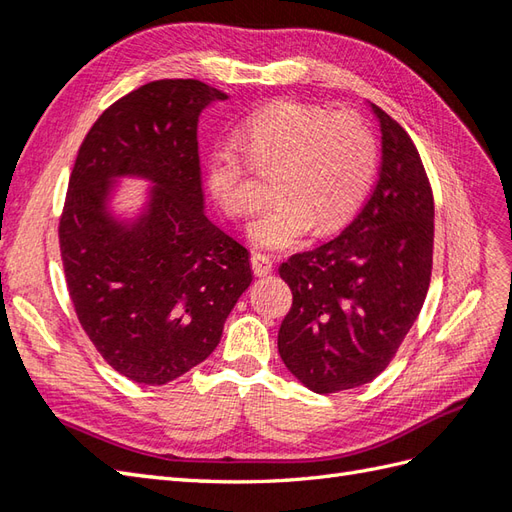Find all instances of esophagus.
<instances>
[{
	"label": "esophagus",
	"instance_id": "1",
	"mask_svg": "<svg viewBox=\"0 0 512 512\" xmlns=\"http://www.w3.org/2000/svg\"><path fill=\"white\" fill-rule=\"evenodd\" d=\"M251 266H253L255 277H266V275H270V272H272L270 257L261 255V253H253L251 255Z\"/></svg>",
	"mask_w": 512,
	"mask_h": 512
}]
</instances>
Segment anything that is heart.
<instances>
[{
	"mask_svg": "<svg viewBox=\"0 0 512 512\" xmlns=\"http://www.w3.org/2000/svg\"><path fill=\"white\" fill-rule=\"evenodd\" d=\"M240 139L251 168L272 174L275 202L248 227L251 242L266 251L292 248L312 227L320 235L342 229L373 187L377 141L355 113L277 102L248 117ZM207 183L233 220L246 218L257 205L251 172L231 144L209 152Z\"/></svg>",
	"mask_w": 512,
	"mask_h": 512,
	"instance_id": "obj_1",
	"label": "heart"
}]
</instances>
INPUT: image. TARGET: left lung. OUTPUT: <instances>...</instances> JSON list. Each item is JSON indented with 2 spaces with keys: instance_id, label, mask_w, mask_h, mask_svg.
Wrapping results in <instances>:
<instances>
[{
  "instance_id": "left-lung-1",
  "label": "left lung",
  "mask_w": 512,
  "mask_h": 512,
  "mask_svg": "<svg viewBox=\"0 0 512 512\" xmlns=\"http://www.w3.org/2000/svg\"><path fill=\"white\" fill-rule=\"evenodd\" d=\"M382 165L371 198L334 240L281 264L292 307L279 327L288 371L318 395L384 371L417 320L432 277L434 196L417 146L371 104Z\"/></svg>"
}]
</instances>
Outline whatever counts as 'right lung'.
Here are the masks:
<instances>
[{
    "instance_id": "add662e5",
    "label": "right lung",
    "mask_w": 512,
    "mask_h": 512,
    "mask_svg": "<svg viewBox=\"0 0 512 512\" xmlns=\"http://www.w3.org/2000/svg\"><path fill=\"white\" fill-rule=\"evenodd\" d=\"M229 95L200 80H154L106 109L78 150L58 242L71 303L117 373L161 386L218 347L253 281L248 251L205 216L198 117ZM153 183L139 219L105 202L115 177Z\"/></svg>"
}]
</instances>
